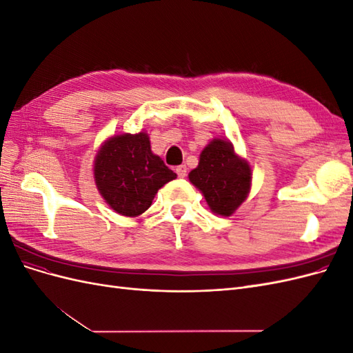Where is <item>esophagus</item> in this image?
Returning a JSON list of instances; mask_svg holds the SVG:
<instances>
[{
    "label": "esophagus",
    "mask_w": 353,
    "mask_h": 353,
    "mask_svg": "<svg viewBox=\"0 0 353 353\" xmlns=\"http://www.w3.org/2000/svg\"><path fill=\"white\" fill-rule=\"evenodd\" d=\"M176 174L179 178H185L187 176V166L185 165H179L176 169Z\"/></svg>",
    "instance_id": "34e87169"
}]
</instances>
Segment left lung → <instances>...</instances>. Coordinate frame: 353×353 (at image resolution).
Masks as SVG:
<instances>
[{
    "instance_id": "obj_1",
    "label": "left lung",
    "mask_w": 353,
    "mask_h": 353,
    "mask_svg": "<svg viewBox=\"0 0 353 353\" xmlns=\"http://www.w3.org/2000/svg\"><path fill=\"white\" fill-rule=\"evenodd\" d=\"M188 178L205 196L213 213L231 216L249 194L252 169L248 160L236 154L228 140L213 138L203 148L199 166Z\"/></svg>"
}]
</instances>
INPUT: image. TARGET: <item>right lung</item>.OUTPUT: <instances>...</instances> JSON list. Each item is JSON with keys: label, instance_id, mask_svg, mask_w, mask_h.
Listing matches in <instances>:
<instances>
[{"label": "right lung", "instance_id": "add662e5", "mask_svg": "<svg viewBox=\"0 0 353 353\" xmlns=\"http://www.w3.org/2000/svg\"><path fill=\"white\" fill-rule=\"evenodd\" d=\"M94 178L105 203L123 216H138L169 181L176 178L152 152L145 132L113 135L94 160Z\"/></svg>", "mask_w": 353, "mask_h": 353}]
</instances>
